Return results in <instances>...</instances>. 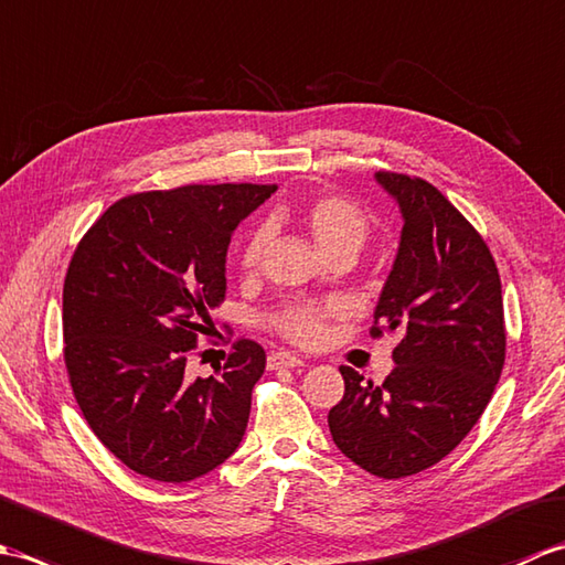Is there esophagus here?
<instances>
[{"instance_id":"1","label":"esophagus","mask_w":565,"mask_h":565,"mask_svg":"<svg viewBox=\"0 0 565 565\" xmlns=\"http://www.w3.org/2000/svg\"><path fill=\"white\" fill-rule=\"evenodd\" d=\"M269 369H296V366H303L306 359L296 356L291 352H274L269 354Z\"/></svg>"}]
</instances>
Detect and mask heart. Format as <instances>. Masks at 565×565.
<instances>
[{
	"mask_svg": "<svg viewBox=\"0 0 565 565\" xmlns=\"http://www.w3.org/2000/svg\"><path fill=\"white\" fill-rule=\"evenodd\" d=\"M303 223L310 237L316 239L322 255H334L340 249L356 252L362 247L369 233L366 213L356 206L354 201L326 194L310 199L303 206ZM269 243V225H255L247 233L243 249H239V264L243 269H255L264 247ZM328 318V310L313 306H294L286 308L281 316H276L274 326L279 328L286 338L298 344H313L322 334V322Z\"/></svg>",
	"mask_w": 565,
	"mask_h": 565,
	"instance_id": "b5f03b06",
	"label": "heart"
}]
</instances>
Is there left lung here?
Returning a JSON list of instances; mask_svg holds the SVG:
<instances>
[{"label":"left lung","mask_w":565,"mask_h":565,"mask_svg":"<svg viewBox=\"0 0 565 565\" xmlns=\"http://www.w3.org/2000/svg\"><path fill=\"white\" fill-rule=\"evenodd\" d=\"M374 179L403 231L371 334L403 338L381 386L340 366L344 395L328 425L347 459L391 481L441 461L483 415L505 364V318L493 255L441 191L395 172Z\"/></svg>","instance_id":"1"}]
</instances>
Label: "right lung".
I'll use <instances>...</instances> for the list:
<instances>
[{
  "label": "right lung",
  "mask_w": 565,
  "mask_h": 565,
  "mask_svg": "<svg viewBox=\"0 0 565 565\" xmlns=\"http://www.w3.org/2000/svg\"><path fill=\"white\" fill-rule=\"evenodd\" d=\"M274 191L191 184L126 196L72 255L63 289L72 393L94 435L130 471L186 483L243 441L267 354L239 340L209 379H191L186 359L225 298L233 231Z\"/></svg>",
  "instance_id": "1"
}]
</instances>
